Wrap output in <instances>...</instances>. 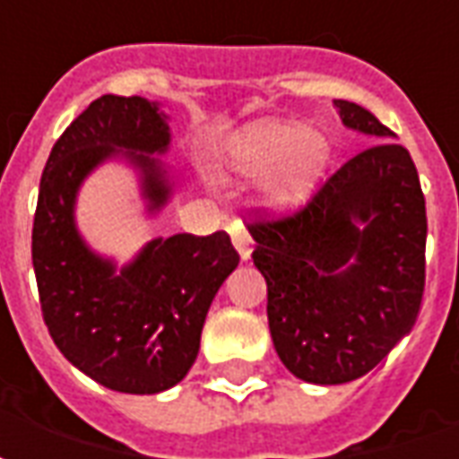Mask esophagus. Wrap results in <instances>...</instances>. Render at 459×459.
I'll return each instance as SVG.
<instances>
[{
  "mask_svg": "<svg viewBox=\"0 0 459 459\" xmlns=\"http://www.w3.org/2000/svg\"><path fill=\"white\" fill-rule=\"evenodd\" d=\"M229 233H230V240H233V246H236V250H238L240 258L248 260L253 240H250V233L246 230V226H243V223H233V226L229 229Z\"/></svg>",
  "mask_w": 459,
  "mask_h": 459,
  "instance_id": "obj_1",
  "label": "esophagus"
}]
</instances>
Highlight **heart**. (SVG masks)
<instances>
[{
  "label": "heart",
  "instance_id": "obj_1",
  "mask_svg": "<svg viewBox=\"0 0 459 459\" xmlns=\"http://www.w3.org/2000/svg\"><path fill=\"white\" fill-rule=\"evenodd\" d=\"M327 164V144L298 122L258 120L233 132L223 147V167L236 179L270 177L268 199L295 206L315 189Z\"/></svg>",
  "mask_w": 459,
  "mask_h": 459
}]
</instances>
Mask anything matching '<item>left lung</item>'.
<instances>
[{
  "label": "left lung",
  "instance_id": "8db88e82",
  "mask_svg": "<svg viewBox=\"0 0 459 459\" xmlns=\"http://www.w3.org/2000/svg\"><path fill=\"white\" fill-rule=\"evenodd\" d=\"M334 105L374 144L298 211L248 213L275 351L319 385L354 381L384 361L413 329L425 288L428 219L413 160L366 108Z\"/></svg>",
  "mask_w": 459,
  "mask_h": 459
}]
</instances>
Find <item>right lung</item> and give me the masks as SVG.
I'll list each match as a JSON object with an SVG mask.
<instances>
[{
    "label": "right lung",
    "mask_w": 459,
    "mask_h": 459,
    "mask_svg": "<svg viewBox=\"0 0 459 459\" xmlns=\"http://www.w3.org/2000/svg\"><path fill=\"white\" fill-rule=\"evenodd\" d=\"M127 149V152H122ZM169 125L140 95H103L56 140L39 186L31 260L48 334L85 376L120 394H160L189 374L223 280L238 265L226 230L150 240L122 270L75 229V194L100 161L125 157L142 174L150 211L169 201Z\"/></svg>",
    "instance_id": "1"
}]
</instances>
